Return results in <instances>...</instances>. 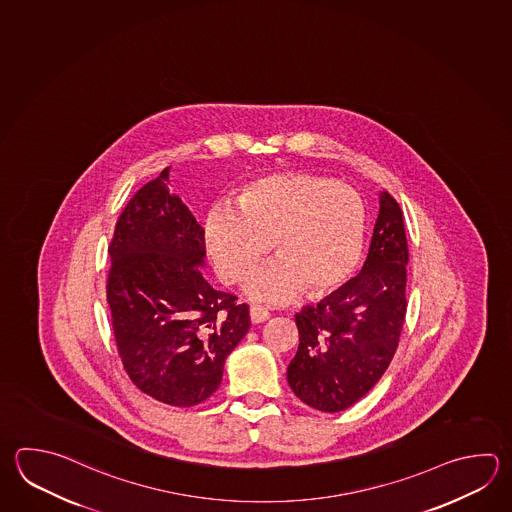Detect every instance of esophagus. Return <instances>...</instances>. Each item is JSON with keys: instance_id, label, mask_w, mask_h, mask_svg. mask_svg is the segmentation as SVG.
Segmentation results:
<instances>
[{"instance_id": "1", "label": "esophagus", "mask_w": 512, "mask_h": 512, "mask_svg": "<svg viewBox=\"0 0 512 512\" xmlns=\"http://www.w3.org/2000/svg\"><path fill=\"white\" fill-rule=\"evenodd\" d=\"M249 314H251L252 323H261V321H267L271 318L269 312L265 311L263 307H256V305H252Z\"/></svg>"}]
</instances>
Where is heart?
<instances>
[{
  "instance_id": "obj_1",
  "label": "heart",
  "mask_w": 512,
  "mask_h": 512,
  "mask_svg": "<svg viewBox=\"0 0 512 512\" xmlns=\"http://www.w3.org/2000/svg\"><path fill=\"white\" fill-rule=\"evenodd\" d=\"M205 249L223 283L245 280L269 251L278 254L252 274V300L283 303L305 289L325 298L341 289L360 263L367 209L345 183L291 172L249 181L203 223Z\"/></svg>"
}]
</instances>
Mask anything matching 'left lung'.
<instances>
[{
    "instance_id": "8db88e82",
    "label": "left lung",
    "mask_w": 512,
    "mask_h": 512,
    "mask_svg": "<svg viewBox=\"0 0 512 512\" xmlns=\"http://www.w3.org/2000/svg\"><path fill=\"white\" fill-rule=\"evenodd\" d=\"M407 263L403 212L389 192H381L360 274L296 314L300 345L287 381L303 403L323 412L345 411L387 371L407 312Z\"/></svg>"
}]
</instances>
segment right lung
<instances>
[{"mask_svg":"<svg viewBox=\"0 0 512 512\" xmlns=\"http://www.w3.org/2000/svg\"><path fill=\"white\" fill-rule=\"evenodd\" d=\"M109 254L112 331L132 383L172 407L207 400L251 327L249 305L205 280V232L169 191V167L127 203Z\"/></svg>","mask_w":512,"mask_h":512,"instance_id":"1","label":"right lung"}]
</instances>
